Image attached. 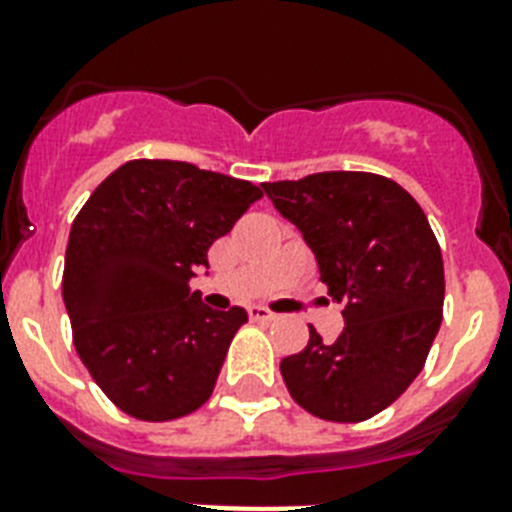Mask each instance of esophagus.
I'll return each mask as SVG.
<instances>
[{
  "label": "esophagus",
  "instance_id": "34e87169",
  "mask_svg": "<svg viewBox=\"0 0 512 512\" xmlns=\"http://www.w3.org/2000/svg\"><path fill=\"white\" fill-rule=\"evenodd\" d=\"M249 319L252 321H276V313L263 308V305H249Z\"/></svg>",
  "mask_w": 512,
  "mask_h": 512
}]
</instances>
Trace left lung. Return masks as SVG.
I'll return each instance as SVG.
<instances>
[{"label": "left lung", "instance_id": "8db88e82", "mask_svg": "<svg viewBox=\"0 0 512 512\" xmlns=\"http://www.w3.org/2000/svg\"><path fill=\"white\" fill-rule=\"evenodd\" d=\"M263 191L303 233L345 319L335 342L311 327L308 345L281 361V377L321 420H369L412 385L441 327L444 260L428 217L372 172H316Z\"/></svg>", "mask_w": 512, "mask_h": 512}]
</instances>
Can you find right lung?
Masks as SVG:
<instances>
[{"label":"right lung","mask_w":512,"mask_h":512,"mask_svg":"<svg viewBox=\"0 0 512 512\" xmlns=\"http://www.w3.org/2000/svg\"><path fill=\"white\" fill-rule=\"evenodd\" d=\"M263 196L249 180L172 159L122 164L71 225L63 303L76 353L130 417L164 422L215 388L247 311H215L188 281Z\"/></svg>","instance_id":"obj_1"}]
</instances>
